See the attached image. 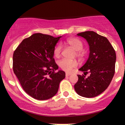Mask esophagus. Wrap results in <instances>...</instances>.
Instances as JSON below:
<instances>
[{"instance_id": "34e87169", "label": "esophagus", "mask_w": 125, "mask_h": 125, "mask_svg": "<svg viewBox=\"0 0 125 125\" xmlns=\"http://www.w3.org/2000/svg\"><path fill=\"white\" fill-rule=\"evenodd\" d=\"M70 75H71V73H68V72L66 73V76H69Z\"/></svg>"}]
</instances>
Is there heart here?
Returning a JSON list of instances; mask_svg holds the SVG:
<instances>
[{"label": "heart", "mask_w": 125, "mask_h": 125, "mask_svg": "<svg viewBox=\"0 0 125 125\" xmlns=\"http://www.w3.org/2000/svg\"><path fill=\"white\" fill-rule=\"evenodd\" d=\"M66 43L67 46L71 47L74 50V56H76L77 58H82L83 56V51L82 49L83 48L82 42L78 39L75 38H68L66 41ZM62 52V46L61 44H58L55 46L53 50L54 56L56 58L60 56ZM77 62L74 60H67L63 59L59 62V65L64 71L66 72H70L73 68L77 66Z\"/></svg>", "instance_id": "b5f03b06"}]
</instances>
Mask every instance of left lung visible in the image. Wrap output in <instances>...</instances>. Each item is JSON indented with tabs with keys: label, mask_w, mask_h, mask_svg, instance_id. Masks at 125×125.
Listing matches in <instances>:
<instances>
[{
	"label": "left lung",
	"mask_w": 125,
	"mask_h": 125,
	"mask_svg": "<svg viewBox=\"0 0 125 125\" xmlns=\"http://www.w3.org/2000/svg\"><path fill=\"white\" fill-rule=\"evenodd\" d=\"M86 40L90 53L86 63L79 69L84 74H78L74 90L79 95L94 97L104 92L109 86L115 72L116 56L107 39L94 31H86L77 35ZM88 73L90 76L85 75Z\"/></svg>",
	"instance_id": "1"
}]
</instances>
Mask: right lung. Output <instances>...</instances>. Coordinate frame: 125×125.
Returning <instances> with one entry per match:
<instances>
[{
	"mask_svg": "<svg viewBox=\"0 0 125 125\" xmlns=\"http://www.w3.org/2000/svg\"><path fill=\"white\" fill-rule=\"evenodd\" d=\"M61 36L38 33L23 41L13 55V69L23 89L38 100H47L58 92L65 72L55 71L59 66L53 50Z\"/></svg>",
	"mask_w": 125,
	"mask_h": 125,
	"instance_id": "right-lung-1",
	"label": "right lung"
}]
</instances>
